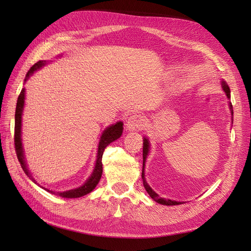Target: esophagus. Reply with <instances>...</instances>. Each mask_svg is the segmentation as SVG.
I'll return each mask as SVG.
<instances>
[{
	"label": "esophagus",
	"mask_w": 251,
	"mask_h": 251,
	"mask_svg": "<svg viewBox=\"0 0 251 251\" xmlns=\"http://www.w3.org/2000/svg\"><path fill=\"white\" fill-rule=\"evenodd\" d=\"M143 117L141 115H132L126 120V130L128 131H136L140 130L143 126Z\"/></svg>",
	"instance_id": "34e87169"
}]
</instances>
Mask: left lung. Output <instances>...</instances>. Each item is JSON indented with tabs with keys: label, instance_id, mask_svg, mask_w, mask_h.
I'll return each instance as SVG.
<instances>
[{
	"label": "left lung",
	"instance_id": "left-lung-1",
	"mask_svg": "<svg viewBox=\"0 0 251 251\" xmlns=\"http://www.w3.org/2000/svg\"><path fill=\"white\" fill-rule=\"evenodd\" d=\"M222 88H223V90L225 91V93H226V96L228 97V98H230V90H229V87H228V85H227V83L224 81V80H222ZM230 104V103H229ZM230 111H231V115L233 114V111H232V105L230 104ZM233 120V119H232ZM149 151H150V142H149V140L144 137L143 138V150H142V157H143V165H142V175H141V178H142V181H143V186H144V188H146V191L148 192V194L150 195V197L151 199H153L154 201H156L157 203H159V204H162V205H179V204H182V202H177V201H173V200H170V199H164V198H160V197H159V195H157L153 189H151V187H150V185L147 183V181H146V178H144V163H146V159H147V156H148V154H149Z\"/></svg>",
	"mask_w": 251,
	"mask_h": 251
}]
</instances>
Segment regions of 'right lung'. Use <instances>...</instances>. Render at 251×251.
Listing matches in <instances>:
<instances>
[{
    "instance_id": "obj_1",
    "label": "right lung",
    "mask_w": 251,
    "mask_h": 251,
    "mask_svg": "<svg viewBox=\"0 0 251 251\" xmlns=\"http://www.w3.org/2000/svg\"><path fill=\"white\" fill-rule=\"evenodd\" d=\"M46 64V60H40L36 64H34L30 70L27 72L26 77H25V81L29 78V76H31L32 73L36 70H39L40 68H42L43 66H45ZM24 102H25V88H23L21 93L19 95L18 101H17V109H16V123H14V148H16V151H17V156L19 161L21 163V166L23 171L25 172V174L27 176L31 179L34 183L37 184V182L32 178L31 175H30L29 170L27 169L26 165V161H25V157H24V151H23V146H22V138H21V133H22V115H23V109H24ZM124 124L121 121H118L115 125H112L110 126H108L105 130L103 131L100 143H98V151H97V159H96V163H95V168L94 171L92 173V175L89 177V179L83 183V185L77 187V188H73L70 189V191H66V192H53L50 191V189H46L47 192L53 194V195H57L62 198H79V197L85 196L89 193H91L93 189L96 187V185L100 182L101 175H102V154L104 149L107 148L109 144L113 141H115L116 139H118L121 134H123V130H124ZM42 187V186H41Z\"/></svg>"
}]
</instances>
